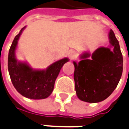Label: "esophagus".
I'll use <instances>...</instances> for the list:
<instances>
[{"label": "esophagus", "mask_w": 129, "mask_h": 129, "mask_svg": "<svg viewBox=\"0 0 129 129\" xmlns=\"http://www.w3.org/2000/svg\"><path fill=\"white\" fill-rule=\"evenodd\" d=\"M76 55H77V52L74 50H70L68 52V56L69 57L71 58V59H73L75 57Z\"/></svg>", "instance_id": "esophagus-1"}]
</instances>
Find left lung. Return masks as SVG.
Here are the masks:
<instances>
[{"label":"left lung","mask_w":129,"mask_h":129,"mask_svg":"<svg viewBox=\"0 0 129 129\" xmlns=\"http://www.w3.org/2000/svg\"><path fill=\"white\" fill-rule=\"evenodd\" d=\"M110 47H100L95 50L90 59L88 52L81 56V60L74 61L75 91L79 100L97 103L109 97L117 87L122 73L123 58L118 41L112 29L109 32Z\"/></svg>","instance_id":"1"}]
</instances>
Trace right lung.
<instances>
[{
  "instance_id": "obj_1",
  "label": "right lung",
  "mask_w": 129,
  "mask_h": 129,
  "mask_svg": "<svg viewBox=\"0 0 129 129\" xmlns=\"http://www.w3.org/2000/svg\"><path fill=\"white\" fill-rule=\"evenodd\" d=\"M25 27L14 38L8 56V69L12 83L16 90L23 96L34 100L48 98L52 93L56 79L67 58L54 62L46 70H34L25 62L17 61L15 57L18 40Z\"/></svg>"
}]
</instances>
